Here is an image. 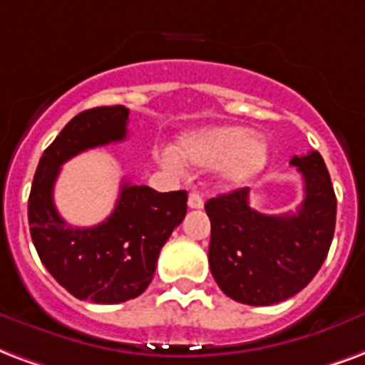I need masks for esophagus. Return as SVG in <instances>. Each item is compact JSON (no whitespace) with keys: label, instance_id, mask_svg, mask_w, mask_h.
I'll return each mask as SVG.
<instances>
[{"label":"esophagus","instance_id":"1","mask_svg":"<svg viewBox=\"0 0 365 365\" xmlns=\"http://www.w3.org/2000/svg\"><path fill=\"white\" fill-rule=\"evenodd\" d=\"M187 205H190V209H203V205H205L203 197H201V195H199V193H195V191H193V193H190V199H187Z\"/></svg>","mask_w":365,"mask_h":365}]
</instances>
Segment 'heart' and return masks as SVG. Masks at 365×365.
I'll list each match as a JSON object with an SVG mask.
<instances>
[{
  "label": "heart",
  "instance_id": "obj_1",
  "mask_svg": "<svg viewBox=\"0 0 365 365\" xmlns=\"http://www.w3.org/2000/svg\"><path fill=\"white\" fill-rule=\"evenodd\" d=\"M158 158L170 170H182V162L195 168L218 164L224 183L242 185L265 168L269 145L242 125H210L180 137L175 150L164 147Z\"/></svg>",
  "mask_w": 365,
  "mask_h": 365
}]
</instances>
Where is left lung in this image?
Here are the masks:
<instances>
[{
  "label": "left lung",
  "mask_w": 365,
  "mask_h": 365,
  "mask_svg": "<svg viewBox=\"0 0 365 365\" xmlns=\"http://www.w3.org/2000/svg\"><path fill=\"white\" fill-rule=\"evenodd\" d=\"M304 178L296 212L263 215L250 207V187L212 197L209 265L228 298L272 306L304 290L323 265L336 222V197L323 156H294Z\"/></svg>",
  "instance_id": "obj_1"
}]
</instances>
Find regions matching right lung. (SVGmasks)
Instances as JSON below:
<instances>
[{
	"label": "right lung",
	"instance_id": "add662e5",
	"mask_svg": "<svg viewBox=\"0 0 365 365\" xmlns=\"http://www.w3.org/2000/svg\"><path fill=\"white\" fill-rule=\"evenodd\" d=\"M129 110L100 106L73 118L40 158L29 197V224L40 261L75 298L121 304L141 296L156 261L187 212V191L158 193L123 182L112 215L91 228H73L53 205L61 164L86 148L128 135Z\"/></svg>",
	"mask_w": 365,
	"mask_h": 365
}]
</instances>
